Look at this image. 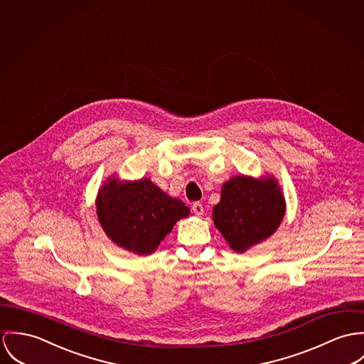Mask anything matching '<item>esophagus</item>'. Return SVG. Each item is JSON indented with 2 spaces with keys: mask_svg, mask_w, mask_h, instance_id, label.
Listing matches in <instances>:
<instances>
[{
  "mask_svg": "<svg viewBox=\"0 0 364 364\" xmlns=\"http://www.w3.org/2000/svg\"><path fill=\"white\" fill-rule=\"evenodd\" d=\"M193 210H194V213H196L197 216H202V215H203V206H202V203H200V202H194V203H193Z\"/></svg>",
  "mask_w": 364,
  "mask_h": 364,
  "instance_id": "obj_1",
  "label": "esophagus"
}]
</instances>
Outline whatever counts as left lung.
Masks as SVG:
<instances>
[{
  "mask_svg": "<svg viewBox=\"0 0 364 364\" xmlns=\"http://www.w3.org/2000/svg\"><path fill=\"white\" fill-rule=\"evenodd\" d=\"M286 212L282 187L272 174H239L223 183L220 201L212 219L229 247L242 254L269 239L281 226Z\"/></svg>",
  "mask_w": 364,
  "mask_h": 364,
  "instance_id": "1",
  "label": "left lung"
}]
</instances>
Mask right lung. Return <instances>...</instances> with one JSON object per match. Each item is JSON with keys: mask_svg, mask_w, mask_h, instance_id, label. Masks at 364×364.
<instances>
[{"mask_svg": "<svg viewBox=\"0 0 364 364\" xmlns=\"http://www.w3.org/2000/svg\"><path fill=\"white\" fill-rule=\"evenodd\" d=\"M96 215L106 236L125 251L149 255L173 226L190 215L186 203L167 196L151 178L109 177L97 191Z\"/></svg>", "mask_w": 364, "mask_h": 364, "instance_id": "1", "label": "right lung"}]
</instances>
